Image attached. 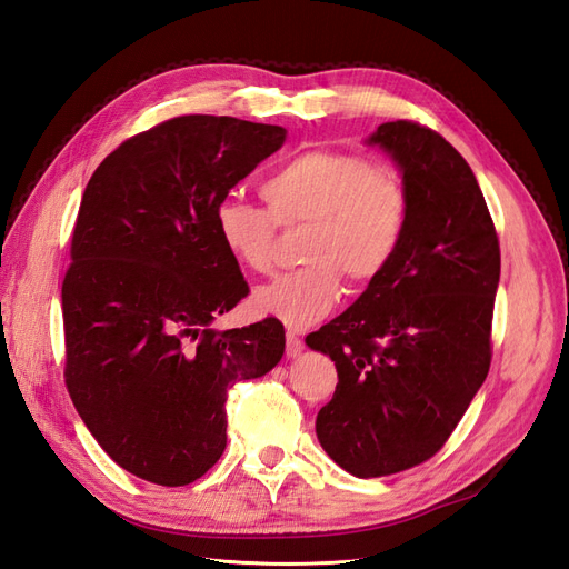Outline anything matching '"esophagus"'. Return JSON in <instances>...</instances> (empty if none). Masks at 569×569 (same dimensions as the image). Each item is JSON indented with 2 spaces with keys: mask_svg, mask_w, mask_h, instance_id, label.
I'll return each instance as SVG.
<instances>
[{
  "mask_svg": "<svg viewBox=\"0 0 569 569\" xmlns=\"http://www.w3.org/2000/svg\"><path fill=\"white\" fill-rule=\"evenodd\" d=\"M303 351V341L295 335V332H287V358H297Z\"/></svg>",
  "mask_w": 569,
  "mask_h": 569,
  "instance_id": "34e87169",
  "label": "esophagus"
}]
</instances>
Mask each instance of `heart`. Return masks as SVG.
Listing matches in <instances>:
<instances>
[{
    "instance_id": "obj_1",
    "label": "heart",
    "mask_w": 569,
    "mask_h": 569,
    "mask_svg": "<svg viewBox=\"0 0 569 569\" xmlns=\"http://www.w3.org/2000/svg\"><path fill=\"white\" fill-rule=\"evenodd\" d=\"M258 209L237 197L216 206L222 247L247 270L274 268V234L306 228L303 270L256 289L253 306L289 327L320 322L341 299V274L375 282L399 253L408 228V194L372 161L330 149L303 151L263 182Z\"/></svg>"
}]
</instances>
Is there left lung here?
Masks as SVG:
<instances>
[{"instance_id":"8db88e82","label":"left lung","mask_w":569,"mask_h":569,"mask_svg":"<svg viewBox=\"0 0 569 569\" xmlns=\"http://www.w3.org/2000/svg\"><path fill=\"white\" fill-rule=\"evenodd\" d=\"M366 144L401 173L408 228L391 266L347 311L306 337L337 389L318 441L353 477L432 458L485 385L501 249L472 168L435 130L382 123Z\"/></svg>"}]
</instances>
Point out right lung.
<instances>
[{"mask_svg":"<svg viewBox=\"0 0 569 569\" xmlns=\"http://www.w3.org/2000/svg\"><path fill=\"white\" fill-rule=\"evenodd\" d=\"M284 140L280 126L180 116L120 144L84 187L61 287L66 387L134 477L184 487L209 472L228 389L280 363V320L211 322L249 295L216 206Z\"/></svg>","mask_w":569,"mask_h":569,"instance_id":"1","label":"right lung"}]
</instances>
